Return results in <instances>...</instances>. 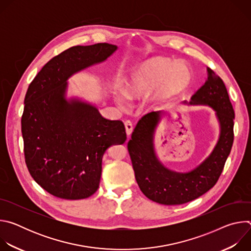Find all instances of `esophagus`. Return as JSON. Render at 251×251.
<instances>
[{"label":"esophagus","instance_id":"1","mask_svg":"<svg viewBox=\"0 0 251 251\" xmlns=\"http://www.w3.org/2000/svg\"><path fill=\"white\" fill-rule=\"evenodd\" d=\"M124 125H125L126 134H127L128 136H130L131 133H132V131H133V125H132V123H131L129 120H126V121L124 122Z\"/></svg>","mask_w":251,"mask_h":251}]
</instances>
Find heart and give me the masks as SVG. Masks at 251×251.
Listing matches in <instances>:
<instances>
[{"mask_svg": "<svg viewBox=\"0 0 251 251\" xmlns=\"http://www.w3.org/2000/svg\"><path fill=\"white\" fill-rule=\"evenodd\" d=\"M180 72L183 73L181 76ZM189 78V71L184 65H175L168 58L156 57L146 61L132 76L125 88V94L136 97L146 95L162 83L148 97L150 105L158 107L181 92L187 86Z\"/></svg>", "mask_w": 251, "mask_h": 251, "instance_id": "b5f03b06", "label": "heart"}]
</instances>
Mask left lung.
<instances>
[{
    "label": "left lung",
    "instance_id": "left-lung-1",
    "mask_svg": "<svg viewBox=\"0 0 251 251\" xmlns=\"http://www.w3.org/2000/svg\"><path fill=\"white\" fill-rule=\"evenodd\" d=\"M207 78L192 96L191 104H206L217 111L221 136L209 157L194 171L186 174L166 169L157 159L153 135L160 120V113L150 112L137 123L128 152L137 184L153 201L174 205L198 199L217 184L233 144L234 110L223 79L206 67Z\"/></svg>",
    "mask_w": 251,
    "mask_h": 251
}]
</instances>
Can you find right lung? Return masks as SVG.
<instances>
[{
  "instance_id": "1",
  "label": "right lung",
  "mask_w": 251,
  "mask_h": 251,
  "mask_svg": "<svg viewBox=\"0 0 251 251\" xmlns=\"http://www.w3.org/2000/svg\"><path fill=\"white\" fill-rule=\"evenodd\" d=\"M116 50L106 43L70 48L52 57L28 85L22 115L25 161L33 180L56 198L92 196L99 187L105 151L127 139L122 121L108 120L95 107L64 98L71 75Z\"/></svg>"
}]
</instances>
